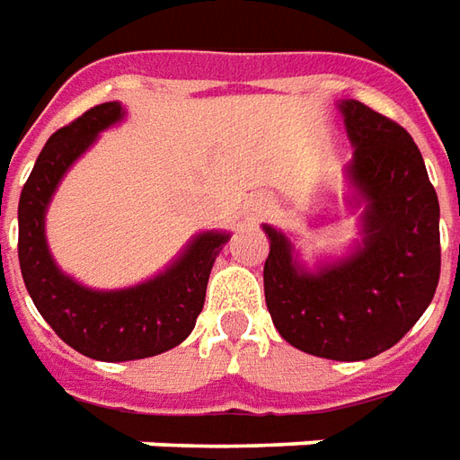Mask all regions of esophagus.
Returning <instances> with one entry per match:
<instances>
[{"label":"esophagus","instance_id":"34e87169","mask_svg":"<svg viewBox=\"0 0 460 460\" xmlns=\"http://www.w3.org/2000/svg\"><path fill=\"white\" fill-rule=\"evenodd\" d=\"M262 210H265V213H267V208H262Z\"/></svg>","mask_w":460,"mask_h":460}]
</instances>
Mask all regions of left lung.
<instances>
[{"instance_id":"8db88e82","label":"left lung","mask_w":460,"mask_h":460,"mask_svg":"<svg viewBox=\"0 0 460 460\" xmlns=\"http://www.w3.org/2000/svg\"><path fill=\"white\" fill-rule=\"evenodd\" d=\"M351 161L347 205L359 240L307 265L272 225L265 302L279 337L322 359L361 361L392 349L431 305L441 272L438 198L421 151L399 123L359 101L337 103Z\"/></svg>"}]
</instances>
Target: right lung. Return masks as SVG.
I'll return each mask as SVG.
<instances>
[{
  "mask_svg": "<svg viewBox=\"0 0 460 460\" xmlns=\"http://www.w3.org/2000/svg\"><path fill=\"white\" fill-rule=\"evenodd\" d=\"M123 119L126 109L109 101L58 128L19 198V267L29 297L68 347L99 361L146 359L178 347L203 312L215 257L230 240L227 230H203L158 275L120 289L86 288L57 265L47 243L51 198L71 165Z\"/></svg>",
  "mask_w": 460,
  "mask_h": 460,
  "instance_id": "obj_1",
  "label": "right lung"
}]
</instances>
